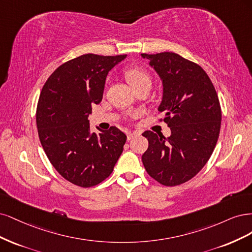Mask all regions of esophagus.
Here are the masks:
<instances>
[{
    "label": "esophagus",
    "mask_w": 252,
    "mask_h": 252,
    "mask_svg": "<svg viewBox=\"0 0 252 252\" xmlns=\"http://www.w3.org/2000/svg\"><path fill=\"white\" fill-rule=\"evenodd\" d=\"M138 135H139V133H137V132H127V133H126L127 140L133 139L134 137H136V136H138Z\"/></svg>",
    "instance_id": "34e87169"
}]
</instances>
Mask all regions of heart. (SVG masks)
<instances>
[{
	"label": "heart",
	"instance_id": "obj_1",
	"mask_svg": "<svg viewBox=\"0 0 252 252\" xmlns=\"http://www.w3.org/2000/svg\"><path fill=\"white\" fill-rule=\"evenodd\" d=\"M126 77L128 84L136 89L144 84L151 83V76L147 71H144L141 68H129L126 71Z\"/></svg>",
	"mask_w": 252,
	"mask_h": 252
}]
</instances>
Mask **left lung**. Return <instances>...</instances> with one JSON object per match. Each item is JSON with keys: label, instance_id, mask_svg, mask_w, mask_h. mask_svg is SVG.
Segmentation results:
<instances>
[{"label": "left lung", "instance_id": "1", "mask_svg": "<svg viewBox=\"0 0 252 252\" xmlns=\"http://www.w3.org/2000/svg\"><path fill=\"white\" fill-rule=\"evenodd\" d=\"M159 75L163 93L158 107L170 127L169 137L145 131L142 155L148 174L165 186L190 180L212 156L220 134L222 113L212 80L199 64L173 52L142 53Z\"/></svg>", "mask_w": 252, "mask_h": 252}]
</instances>
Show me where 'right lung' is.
I'll return each instance as SVG.
<instances>
[{
    "label": "right lung",
    "mask_w": 252,
    "mask_h": 252,
    "mask_svg": "<svg viewBox=\"0 0 252 252\" xmlns=\"http://www.w3.org/2000/svg\"><path fill=\"white\" fill-rule=\"evenodd\" d=\"M125 55L84 54L63 63L45 83L36 108L40 143L54 168L82 188L112 174L126 136L116 126L91 133L88 117L103 95L105 78Z\"/></svg>",
    "instance_id": "right-lung-1"
}]
</instances>
